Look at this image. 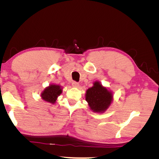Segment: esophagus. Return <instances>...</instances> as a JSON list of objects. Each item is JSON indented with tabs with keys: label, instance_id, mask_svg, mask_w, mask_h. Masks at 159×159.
Listing matches in <instances>:
<instances>
[{
	"label": "esophagus",
	"instance_id": "1",
	"mask_svg": "<svg viewBox=\"0 0 159 159\" xmlns=\"http://www.w3.org/2000/svg\"><path fill=\"white\" fill-rule=\"evenodd\" d=\"M71 85L74 88H78L79 85H80L79 84L78 82H76V81H73V82H72V84H71Z\"/></svg>",
	"mask_w": 159,
	"mask_h": 159
}]
</instances>
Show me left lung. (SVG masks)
Returning a JSON list of instances; mask_svg holds the SVG:
<instances>
[{
  "label": "left lung",
  "instance_id": "8db88e82",
  "mask_svg": "<svg viewBox=\"0 0 159 159\" xmlns=\"http://www.w3.org/2000/svg\"><path fill=\"white\" fill-rule=\"evenodd\" d=\"M85 100L93 112L103 113L113 101V94L99 81L93 83V86L86 91Z\"/></svg>",
  "mask_w": 159,
  "mask_h": 159
}]
</instances>
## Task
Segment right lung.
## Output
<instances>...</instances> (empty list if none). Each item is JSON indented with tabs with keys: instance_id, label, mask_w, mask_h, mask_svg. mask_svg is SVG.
I'll return each mask as SVG.
<instances>
[{
	"instance_id": "right-lung-1",
	"label": "right lung",
	"mask_w": 159,
	"mask_h": 159,
	"mask_svg": "<svg viewBox=\"0 0 159 159\" xmlns=\"http://www.w3.org/2000/svg\"><path fill=\"white\" fill-rule=\"evenodd\" d=\"M62 92V88L59 85L51 84L44 89L41 93V97L45 102L54 104L57 98Z\"/></svg>"
}]
</instances>
